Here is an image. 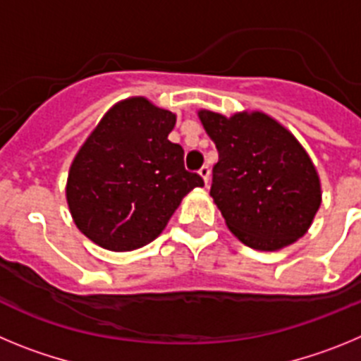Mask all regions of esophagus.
<instances>
[{"mask_svg": "<svg viewBox=\"0 0 361 361\" xmlns=\"http://www.w3.org/2000/svg\"><path fill=\"white\" fill-rule=\"evenodd\" d=\"M199 175L204 178V184L208 186V183H209V168H208V166H202V168L199 170Z\"/></svg>", "mask_w": 361, "mask_h": 361, "instance_id": "34e87169", "label": "esophagus"}]
</instances>
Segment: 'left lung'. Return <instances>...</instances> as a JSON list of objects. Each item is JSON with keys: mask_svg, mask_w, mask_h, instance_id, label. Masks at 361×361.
Masks as SVG:
<instances>
[{"mask_svg": "<svg viewBox=\"0 0 361 361\" xmlns=\"http://www.w3.org/2000/svg\"><path fill=\"white\" fill-rule=\"evenodd\" d=\"M219 149L209 195L245 245L276 251L311 226L322 204L317 168L289 130L262 111H199Z\"/></svg>", "mask_w": 361, "mask_h": 361, "instance_id": "8db88e82", "label": "left lung"}]
</instances>
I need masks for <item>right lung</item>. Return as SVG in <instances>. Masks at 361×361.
Instances as JSON below:
<instances>
[{
  "instance_id": "obj_1",
  "label": "right lung",
  "mask_w": 361,
  "mask_h": 361,
  "mask_svg": "<svg viewBox=\"0 0 361 361\" xmlns=\"http://www.w3.org/2000/svg\"><path fill=\"white\" fill-rule=\"evenodd\" d=\"M175 114L145 97L106 111L68 171L66 200L82 235L110 251L149 244L184 195L204 186L184 168V149L168 139Z\"/></svg>"
}]
</instances>
